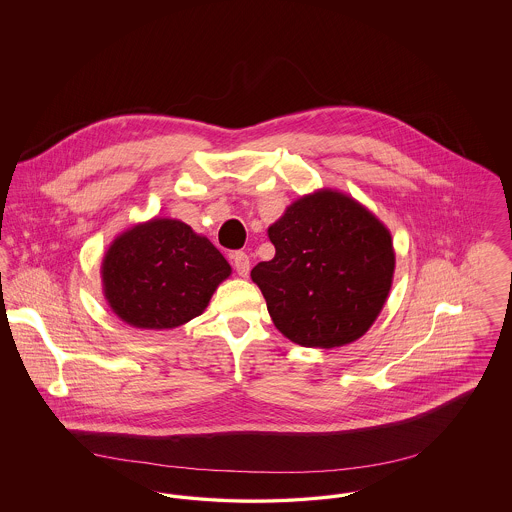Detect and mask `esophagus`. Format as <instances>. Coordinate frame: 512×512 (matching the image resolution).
Returning a JSON list of instances; mask_svg holds the SVG:
<instances>
[{
	"instance_id": "obj_1",
	"label": "esophagus",
	"mask_w": 512,
	"mask_h": 512,
	"mask_svg": "<svg viewBox=\"0 0 512 512\" xmlns=\"http://www.w3.org/2000/svg\"><path fill=\"white\" fill-rule=\"evenodd\" d=\"M232 263H234V268H236V272H238L240 276H247V274H249L251 261H249V257H247V253H244V251H236V253L232 255Z\"/></svg>"
}]
</instances>
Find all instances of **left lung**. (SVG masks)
Returning <instances> with one entry per match:
<instances>
[{
	"mask_svg": "<svg viewBox=\"0 0 512 512\" xmlns=\"http://www.w3.org/2000/svg\"><path fill=\"white\" fill-rule=\"evenodd\" d=\"M274 257L251 270L274 326L303 347L359 340L390 293V230L353 197L305 195L268 228Z\"/></svg>",
	"mask_w": 512,
	"mask_h": 512,
	"instance_id": "obj_1",
	"label": "left lung"
}]
</instances>
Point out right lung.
<instances>
[{
    "instance_id": "right-lung-1",
    "label": "right lung",
    "mask_w": 512,
    "mask_h": 512,
    "mask_svg": "<svg viewBox=\"0 0 512 512\" xmlns=\"http://www.w3.org/2000/svg\"><path fill=\"white\" fill-rule=\"evenodd\" d=\"M230 272L215 245L174 219H153L122 232L101 263L111 311L144 330H169L199 317Z\"/></svg>"
}]
</instances>
